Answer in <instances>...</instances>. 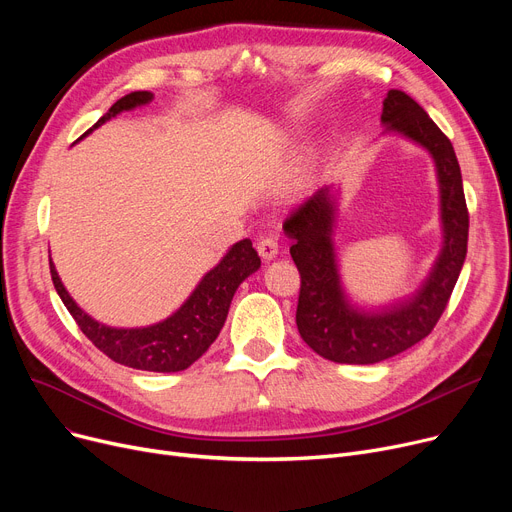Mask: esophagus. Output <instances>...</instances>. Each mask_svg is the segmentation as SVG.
<instances>
[{
    "instance_id": "obj_1",
    "label": "esophagus",
    "mask_w": 512,
    "mask_h": 512,
    "mask_svg": "<svg viewBox=\"0 0 512 512\" xmlns=\"http://www.w3.org/2000/svg\"><path fill=\"white\" fill-rule=\"evenodd\" d=\"M278 240L276 238H272V236H263V238H259V242H257V253H259V257L263 259V261H272V259H276L278 257Z\"/></svg>"
}]
</instances>
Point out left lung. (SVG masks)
<instances>
[{
  "mask_svg": "<svg viewBox=\"0 0 512 512\" xmlns=\"http://www.w3.org/2000/svg\"><path fill=\"white\" fill-rule=\"evenodd\" d=\"M384 134H394L429 153L440 195L442 247L425 280L411 294L384 305H361L344 288L334 230L340 186H324L284 222L290 255L301 272L297 326L313 351L334 363L371 365L390 359L434 330L467 255L469 213L463 176L452 143L402 91H388Z\"/></svg>",
  "mask_w": 512,
  "mask_h": 512,
  "instance_id": "8db88e82",
  "label": "left lung"
}]
</instances>
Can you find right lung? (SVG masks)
Masks as SVG:
<instances>
[{"label":"right lung","mask_w":512,"mask_h":512,"mask_svg":"<svg viewBox=\"0 0 512 512\" xmlns=\"http://www.w3.org/2000/svg\"><path fill=\"white\" fill-rule=\"evenodd\" d=\"M151 99L153 93L149 91H134L124 95L83 137H87V134H91L107 120L116 118L118 114L137 110V107L151 103ZM259 267L261 259L253 249V242L249 238L238 240L226 251L220 263H215L199 280L195 290L188 294L186 301L172 315L143 328H114L101 324V321L91 317L85 309L78 307L49 257L53 286H56L62 303L74 317L78 328L83 330V334L112 361L132 369L157 373L182 371L191 367L207 351L226 324L234 292Z\"/></svg>","instance_id":"add662e5"}]
</instances>
